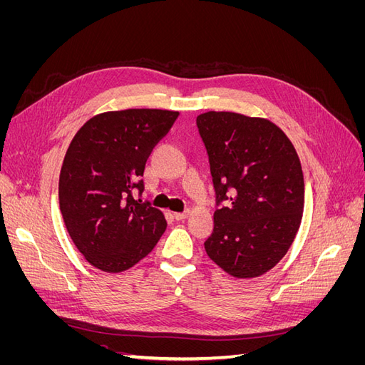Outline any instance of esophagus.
I'll return each instance as SVG.
<instances>
[{"mask_svg": "<svg viewBox=\"0 0 365 365\" xmlns=\"http://www.w3.org/2000/svg\"><path fill=\"white\" fill-rule=\"evenodd\" d=\"M187 215H189V210H185V212H180V213H173V217L176 220H182L187 217Z\"/></svg>", "mask_w": 365, "mask_h": 365, "instance_id": "esophagus-1", "label": "esophagus"}]
</instances>
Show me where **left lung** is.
Returning a JSON list of instances; mask_svg holds the SVG:
<instances>
[{"label": "left lung", "mask_w": 365, "mask_h": 365, "mask_svg": "<svg viewBox=\"0 0 365 365\" xmlns=\"http://www.w3.org/2000/svg\"><path fill=\"white\" fill-rule=\"evenodd\" d=\"M196 125L217 205L205 251L233 277H259L282 260L300 227V160L289 138L269 120L210 111L197 115Z\"/></svg>", "instance_id": "obj_1"}]
</instances>
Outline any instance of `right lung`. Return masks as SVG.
<instances>
[{"instance_id":"right-lung-1","label":"right lung","mask_w":365,"mask_h":365,"mask_svg":"<svg viewBox=\"0 0 365 365\" xmlns=\"http://www.w3.org/2000/svg\"><path fill=\"white\" fill-rule=\"evenodd\" d=\"M180 113L125 109L77 130L59 176V207L74 245L97 269L121 272L157 245L168 227L158 208L135 200L145 165Z\"/></svg>"}]
</instances>
